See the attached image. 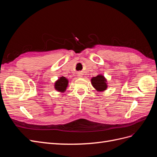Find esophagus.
<instances>
[{
	"label": "esophagus",
	"instance_id": "34e87169",
	"mask_svg": "<svg viewBox=\"0 0 157 157\" xmlns=\"http://www.w3.org/2000/svg\"><path fill=\"white\" fill-rule=\"evenodd\" d=\"M78 77H81V76H82V75H81V74H80V73H78Z\"/></svg>",
	"mask_w": 157,
	"mask_h": 157
}]
</instances>
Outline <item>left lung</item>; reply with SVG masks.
<instances>
[{
  "instance_id": "8db88e82",
  "label": "left lung",
  "mask_w": 157,
  "mask_h": 157,
  "mask_svg": "<svg viewBox=\"0 0 157 157\" xmlns=\"http://www.w3.org/2000/svg\"><path fill=\"white\" fill-rule=\"evenodd\" d=\"M91 84L98 92H100L105 91L108 87L107 79L103 75H98L96 77H92L91 78Z\"/></svg>"
}]
</instances>
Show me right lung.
Listing matches in <instances>:
<instances>
[{
  "instance_id": "1",
  "label": "right lung",
  "mask_w": 157,
  "mask_h": 157,
  "mask_svg": "<svg viewBox=\"0 0 157 157\" xmlns=\"http://www.w3.org/2000/svg\"><path fill=\"white\" fill-rule=\"evenodd\" d=\"M69 84V80L65 77H61L54 83V88L59 92H64L67 89Z\"/></svg>"
}]
</instances>
